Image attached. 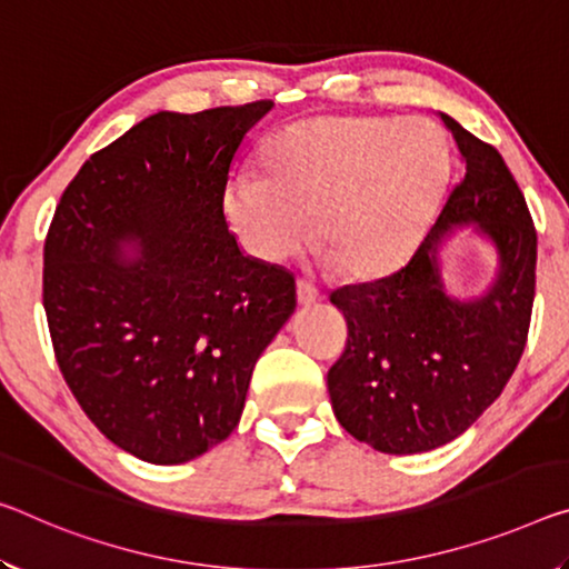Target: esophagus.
<instances>
[{"label":"esophagus","mask_w":569,"mask_h":569,"mask_svg":"<svg viewBox=\"0 0 569 569\" xmlns=\"http://www.w3.org/2000/svg\"><path fill=\"white\" fill-rule=\"evenodd\" d=\"M296 293H299V303H303V306L319 303L323 299V293L319 291V288L311 286V283H306V281L296 283Z\"/></svg>","instance_id":"obj_1"}]
</instances>
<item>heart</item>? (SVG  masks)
<instances>
[{"instance_id": "obj_1", "label": "heart", "mask_w": 569, "mask_h": 569, "mask_svg": "<svg viewBox=\"0 0 569 569\" xmlns=\"http://www.w3.org/2000/svg\"><path fill=\"white\" fill-rule=\"evenodd\" d=\"M266 177L238 171L224 218L260 263H283L317 238L349 276L392 268L426 228L443 192L450 151L428 119L313 116L278 131Z\"/></svg>"}]
</instances>
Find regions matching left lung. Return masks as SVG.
<instances>
[{
    "label": "left lung",
    "instance_id": "left-lung-1",
    "mask_svg": "<svg viewBox=\"0 0 569 569\" xmlns=\"http://www.w3.org/2000/svg\"><path fill=\"white\" fill-rule=\"evenodd\" d=\"M466 174L405 263L329 301L347 319V347L331 365V408L349 436L382 453L446 446L499 398L527 347L535 303L537 230L511 171L491 143L440 113ZM473 221L500 252V278L481 300H448L437 248Z\"/></svg>",
    "mask_w": 569,
    "mask_h": 569
}]
</instances>
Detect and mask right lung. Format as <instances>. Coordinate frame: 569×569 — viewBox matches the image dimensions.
<instances>
[{"mask_svg":"<svg viewBox=\"0 0 569 569\" xmlns=\"http://www.w3.org/2000/svg\"><path fill=\"white\" fill-rule=\"evenodd\" d=\"M270 106L149 116L80 167L50 222L42 303L58 367L88 420L141 461L222 443L296 309V278L248 258L222 207ZM126 241L142 248L133 261L118 256Z\"/></svg>","mask_w":569,"mask_h":569,"instance_id":"right-lung-1","label":"right lung"}]
</instances>
